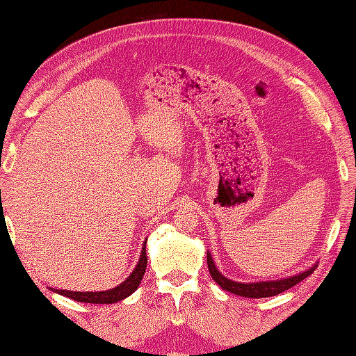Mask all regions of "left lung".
<instances>
[{
  "label": "left lung",
  "instance_id": "1",
  "mask_svg": "<svg viewBox=\"0 0 356 356\" xmlns=\"http://www.w3.org/2000/svg\"><path fill=\"white\" fill-rule=\"evenodd\" d=\"M207 261H208V269L209 274L213 277L214 282L222 287V289L228 291L234 295H240V297L246 298H266V297H274V295L282 293L287 289H291L292 286L300 283L301 280H305L315 270L316 264L312 268H309L305 272H300L297 275L287 277L283 280H272V282H257V283H240V282H232V280L226 278L220 270L216 268L213 257L208 252L207 254Z\"/></svg>",
  "mask_w": 356,
  "mask_h": 356
}]
</instances>
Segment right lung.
<instances>
[{
  "mask_svg": "<svg viewBox=\"0 0 356 356\" xmlns=\"http://www.w3.org/2000/svg\"><path fill=\"white\" fill-rule=\"evenodd\" d=\"M147 240L142 246V252L139 257V261L136 264L134 270L128 275L127 280H124L119 286L113 287L110 291H101V292H73V291H63V289H51L59 295H64V297H69L74 301H79V303H95V305H113L118 303V301L124 300L138 289L140 280L145 274L147 269Z\"/></svg>",
  "mask_w": 356,
  "mask_h": 356,
  "instance_id": "obj_1",
  "label": "right lung"
}]
</instances>
